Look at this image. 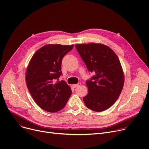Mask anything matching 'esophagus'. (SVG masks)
Returning a JSON list of instances; mask_svg holds the SVG:
<instances>
[{
  "label": "esophagus",
  "mask_w": 149,
  "mask_h": 149,
  "mask_svg": "<svg viewBox=\"0 0 149 149\" xmlns=\"http://www.w3.org/2000/svg\"><path fill=\"white\" fill-rule=\"evenodd\" d=\"M80 85H81V83H78L76 84H74V85H73V87H74V88H78L79 86H80Z\"/></svg>",
  "instance_id": "obj_1"
}]
</instances>
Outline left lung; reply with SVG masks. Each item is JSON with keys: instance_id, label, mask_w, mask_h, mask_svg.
I'll use <instances>...</instances> for the list:
<instances>
[{"instance_id": "obj_1", "label": "left lung", "mask_w": 149, "mask_h": 149, "mask_svg": "<svg viewBox=\"0 0 149 149\" xmlns=\"http://www.w3.org/2000/svg\"><path fill=\"white\" fill-rule=\"evenodd\" d=\"M75 48L89 72L93 75L86 81L88 95L85 105L95 112L111 107L122 91L124 78L120 61L109 47L92 43L77 44Z\"/></svg>"}]
</instances>
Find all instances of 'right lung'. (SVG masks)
Returning a JSON list of instances; mask_svg holds the SVG:
<instances>
[{
  "mask_svg": "<svg viewBox=\"0 0 149 149\" xmlns=\"http://www.w3.org/2000/svg\"><path fill=\"white\" fill-rule=\"evenodd\" d=\"M74 45H47L39 49L31 58L26 72L27 88L37 104L43 110L56 112L63 108L72 91L64 80L61 61Z\"/></svg>",
  "mask_w": 149,
  "mask_h": 149,
  "instance_id": "1",
  "label": "right lung"
}]
</instances>
